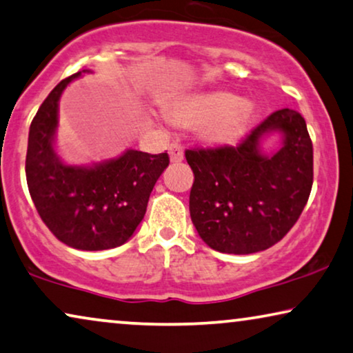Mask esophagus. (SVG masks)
<instances>
[{"mask_svg":"<svg viewBox=\"0 0 353 353\" xmlns=\"http://www.w3.org/2000/svg\"><path fill=\"white\" fill-rule=\"evenodd\" d=\"M168 154H170V161L173 164H180L183 161V157H185V152H183V146L178 145V143H172L170 146H168Z\"/></svg>","mask_w":353,"mask_h":353,"instance_id":"esophagus-1","label":"esophagus"}]
</instances>
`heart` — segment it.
Segmentation results:
<instances>
[{
    "mask_svg": "<svg viewBox=\"0 0 353 353\" xmlns=\"http://www.w3.org/2000/svg\"><path fill=\"white\" fill-rule=\"evenodd\" d=\"M173 121L183 125L203 127V137L212 143H229L242 134L250 121V108L228 92L188 97L175 106Z\"/></svg>",
    "mask_w": 353,
    "mask_h": 353,
    "instance_id": "1",
    "label": "heart"
}]
</instances>
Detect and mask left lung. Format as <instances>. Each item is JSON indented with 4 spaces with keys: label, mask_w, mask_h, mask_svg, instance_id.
<instances>
[{
    "label": "left lung",
    "mask_w": 353,
    "mask_h": 353,
    "mask_svg": "<svg viewBox=\"0 0 353 353\" xmlns=\"http://www.w3.org/2000/svg\"><path fill=\"white\" fill-rule=\"evenodd\" d=\"M280 131L284 145L264 157L259 143ZM192 168L189 213L199 236L221 253L250 254L280 242L303 213L314 183V150L298 111L283 108L237 146L185 152Z\"/></svg>",
    "instance_id": "1"
}]
</instances>
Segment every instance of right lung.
<instances>
[{
    "label": "right lung",
    "instance_id": "obj_1",
    "mask_svg": "<svg viewBox=\"0 0 353 353\" xmlns=\"http://www.w3.org/2000/svg\"><path fill=\"white\" fill-rule=\"evenodd\" d=\"M79 76L81 71L60 81L33 117L25 173L30 196L49 231L71 248L99 252L132 237L170 159L167 152L129 150L94 167L65 165L54 151L59 100Z\"/></svg>",
    "mask_w": 353,
    "mask_h": 353
}]
</instances>
